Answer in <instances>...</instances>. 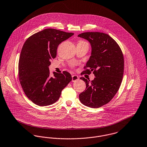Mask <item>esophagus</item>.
<instances>
[{
  "label": "esophagus",
  "mask_w": 147,
  "mask_h": 147,
  "mask_svg": "<svg viewBox=\"0 0 147 147\" xmlns=\"http://www.w3.org/2000/svg\"><path fill=\"white\" fill-rule=\"evenodd\" d=\"M71 77H72V82H76L79 79L78 76L76 75H72Z\"/></svg>",
  "instance_id": "34e87169"
}]
</instances>
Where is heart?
I'll list each match as a JSON object with an SVG mask.
<instances>
[{"label": "heart", "instance_id": "1", "mask_svg": "<svg viewBox=\"0 0 147 147\" xmlns=\"http://www.w3.org/2000/svg\"><path fill=\"white\" fill-rule=\"evenodd\" d=\"M88 44H88L86 43V42H85V41H84V40H80L79 42V43L78 44Z\"/></svg>", "mask_w": 147, "mask_h": 147}]
</instances>
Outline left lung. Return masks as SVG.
<instances>
[{
  "instance_id": "left-lung-1",
  "label": "left lung",
  "mask_w": 147,
  "mask_h": 147,
  "mask_svg": "<svg viewBox=\"0 0 147 147\" xmlns=\"http://www.w3.org/2000/svg\"><path fill=\"white\" fill-rule=\"evenodd\" d=\"M89 41L92 53L82 74L95 76L90 81L80 79L86 84L79 100L88 107L97 108L108 103L121 86L124 72V57L120 47L109 35L100 32H85L78 35Z\"/></svg>"
}]
</instances>
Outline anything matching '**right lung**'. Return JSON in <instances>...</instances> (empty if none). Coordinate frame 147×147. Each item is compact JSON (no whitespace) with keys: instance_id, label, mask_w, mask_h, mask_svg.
Here are the masks:
<instances>
[{"instance_id":"add662e5","label":"right lung","mask_w":147,"mask_h":147,"mask_svg":"<svg viewBox=\"0 0 147 147\" xmlns=\"http://www.w3.org/2000/svg\"><path fill=\"white\" fill-rule=\"evenodd\" d=\"M74 35L55 29H45L29 37L24 44L18 64V76L26 96L39 106L56 102L72 78L68 71L53 72L49 66L57 56L59 44Z\"/></svg>"}]
</instances>
